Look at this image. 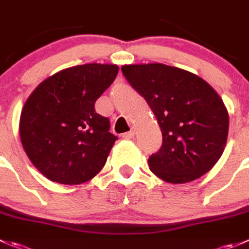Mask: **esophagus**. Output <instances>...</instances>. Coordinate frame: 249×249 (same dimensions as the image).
<instances>
[{
    "instance_id": "esophagus-1",
    "label": "esophagus",
    "mask_w": 249,
    "mask_h": 249,
    "mask_svg": "<svg viewBox=\"0 0 249 249\" xmlns=\"http://www.w3.org/2000/svg\"><path fill=\"white\" fill-rule=\"evenodd\" d=\"M135 134H136V132H135V130L132 129V130H130L129 132H125V134H123V139H126V140L134 139Z\"/></svg>"
}]
</instances>
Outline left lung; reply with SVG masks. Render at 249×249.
Here are the masks:
<instances>
[{
  "label": "left lung",
  "mask_w": 249,
  "mask_h": 249,
  "mask_svg": "<svg viewBox=\"0 0 249 249\" xmlns=\"http://www.w3.org/2000/svg\"><path fill=\"white\" fill-rule=\"evenodd\" d=\"M122 71L160 126L163 144L148 159L152 173L170 183L208 173L229 132V113L215 90L190 71L161 63L123 66Z\"/></svg>",
  "instance_id": "1"
}]
</instances>
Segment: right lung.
<instances>
[{"mask_svg": "<svg viewBox=\"0 0 249 249\" xmlns=\"http://www.w3.org/2000/svg\"><path fill=\"white\" fill-rule=\"evenodd\" d=\"M115 64L71 67L43 80L26 100L19 135L29 159L43 176L64 185L95 178L118 137L109 119L95 110L97 98L112 85Z\"/></svg>", "mask_w": 249, "mask_h": 249, "instance_id": "add662e5", "label": "right lung"}]
</instances>
